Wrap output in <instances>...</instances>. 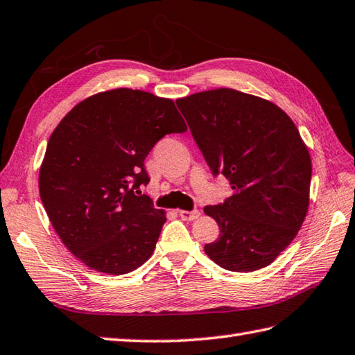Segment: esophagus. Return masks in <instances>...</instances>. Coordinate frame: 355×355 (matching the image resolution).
<instances>
[{"label":"esophagus","mask_w":355,"mask_h":355,"mask_svg":"<svg viewBox=\"0 0 355 355\" xmlns=\"http://www.w3.org/2000/svg\"><path fill=\"white\" fill-rule=\"evenodd\" d=\"M179 216L182 220H187V222H191V220L199 218L200 211L199 209H193V211H179Z\"/></svg>","instance_id":"obj_1"}]
</instances>
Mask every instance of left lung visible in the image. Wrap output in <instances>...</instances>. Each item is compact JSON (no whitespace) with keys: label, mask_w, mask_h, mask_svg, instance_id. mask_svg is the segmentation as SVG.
<instances>
[{"label":"left lung","mask_w":355,"mask_h":355,"mask_svg":"<svg viewBox=\"0 0 355 355\" xmlns=\"http://www.w3.org/2000/svg\"><path fill=\"white\" fill-rule=\"evenodd\" d=\"M176 105L212 176L234 190L203 208L220 227L205 252L226 270L263 269L293 241L309 209L311 159L299 130L277 105L230 88Z\"/></svg>","instance_id":"1"}]
</instances>
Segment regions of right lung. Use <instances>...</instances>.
Instances as JSON below:
<instances>
[{"mask_svg": "<svg viewBox=\"0 0 355 355\" xmlns=\"http://www.w3.org/2000/svg\"><path fill=\"white\" fill-rule=\"evenodd\" d=\"M187 125L171 100L112 89L78 103L51 133L39 193L68 250L89 269L123 275L152 257L165 216L139 188L144 159Z\"/></svg>", "mask_w": 355, "mask_h": 355, "instance_id": "1", "label": "right lung"}]
</instances>
